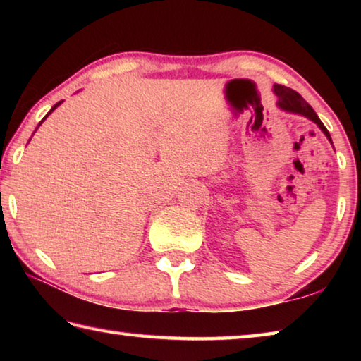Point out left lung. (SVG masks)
<instances>
[{
	"label": "left lung",
	"instance_id": "1",
	"mask_svg": "<svg viewBox=\"0 0 361 361\" xmlns=\"http://www.w3.org/2000/svg\"><path fill=\"white\" fill-rule=\"evenodd\" d=\"M272 90H274V94L277 95V106L282 109V111L304 116V118H307L312 122H315V124L319 126V129L325 133V137L329 140V143L333 145L331 135H329L326 127L323 126V122L319 119V116H317V113L314 111V108L310 106L309 103L296 92V90L285 87V85H280V84H274Z\"/></svg>",
	"mask_w": 361,
	"mask_h": 361
}]
</instances>
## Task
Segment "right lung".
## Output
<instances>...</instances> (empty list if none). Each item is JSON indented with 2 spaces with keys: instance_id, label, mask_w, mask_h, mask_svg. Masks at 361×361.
<instances>
[{
  "instance_id": "add662e5",
  "label": "right lung",
  "mask_w": 361,
  "mask_h": 361,
  "mask_svg": "<svg viewBox=\"0 0 361 361\" xmlns=\"http://www.w3.org/2000/svg\"><path fill=\"white\" fill-rule=\"evenodd\" d=\"M62 102H63V100H62ZM62 102H59V103H56V105H54V106H52V108H51V111H49V113H47V114H46V116H44V118H42V121H41V122H39V124H38V127H39V126H41V124H42V122H44V119H46V118H47V116H49V114H51V113H52V111H54V109H56V108H57V106H59V105H60V103H62Z\"/></svg>"
}]
</instances>
